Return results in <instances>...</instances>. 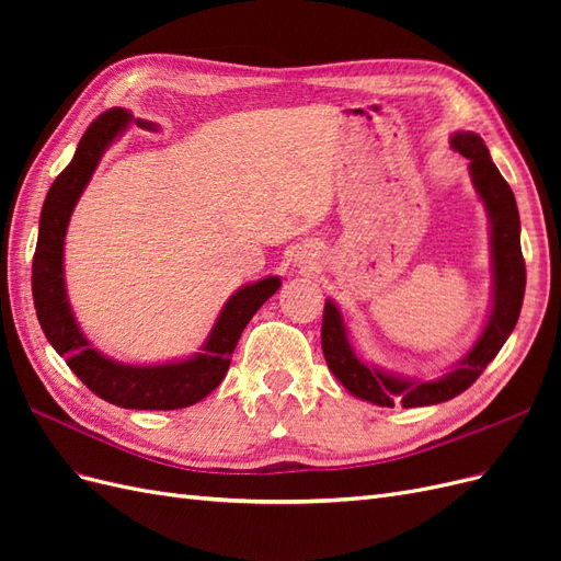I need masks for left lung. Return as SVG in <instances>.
<instances>
[{
    "instance_id": "8db88e82",
    "label": "left lung",
    "mask_w": 561,
    "mask_h": 561,
    "mask_svg": "<svg viewBox=\"0 0 561 561\" xmlns=\"http://www.w3.org/2000/svg\"><path fill=\"white\" fill-rule=\"evenodd\" d=\"M451 149L466 157L474 192L482 198L489 217L491 241V311L482 334L461 360L449 367L447 375L437 379H407L369 365L355 355L342 311L332 299L322 311V353L332 375L344 383L348 393L379 407H428L447 402L463 393L474 383L484 367L496 358L501 346L513 334L522 311L526 268L519 245V213L511 184L503 180L496 163L491 161L489 149L478 133L456 130L449 140Z\"/></svg>"
}]
</instances>
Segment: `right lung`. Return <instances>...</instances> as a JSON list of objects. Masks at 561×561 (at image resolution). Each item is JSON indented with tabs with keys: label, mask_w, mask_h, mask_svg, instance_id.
I'll return each mask as SVG.
<instances>
[{
	"label": "right lung",
	"mask_w": 561,
	"mask_h": 561,
	"mask_svg": "<svg viewBox=\"0 0 561 561\" xmlns=\"http://www.w3.org/2000/svg\"><path fill=\"white\" fill-rule=\"evenodd\" d=\"M130 124L159 130L157 124L135 118L128 110L112 107L100 114L83 133L75 159L50 184L39 217L35 260H32V297H35L37 318L48 344L62 355L75 375L98 398L124 407V410H182V407L196 404L222 383L231 353L245 325L262 304L278 290L280 278L266 276L239 287L219 311L198 353L184 360L126 365L107 358L83 336L65 287V233L77 201L91 182L100 159Z\"/></svg>",
	"instance_id": "1"
}]
</instances>
